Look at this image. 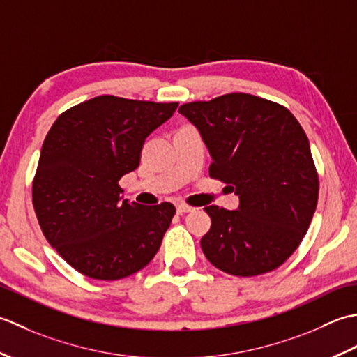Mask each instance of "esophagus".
I'll return each instance as SVG.
<instances>
[{
    "mask_svg": "<svg viewBox=\"0 0 357 357\" xmlns=\"http://www.w3.org/2000/svg\"><path fill=\"white\" fill-rule=\"evenodd\" d=\"M191 211H194V208L189 206V205H185V203H178V205H177V213H178V214L191 213Z\"/></svg>",
    "mask_w": 357,
    "mask_h": 357,
    "instance_id": "1",
    "label": "esophagus"
}]
</instances>
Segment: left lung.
Returning a JSON list of instances; mask_svg holds the SVG:
<instances>
[{
	"instance_id": "obj_1",
	"label": "left lung",
	"mask_w": 357,
	"mask_h": 357,
	"mask_svg": "<svg viewBox=\"0 0 357 357\" xmlns=\"http://www.w3.org/2000/svg\"><path fill=\"white\" fill-rule=\"evenodd\" d=\"M178 112L200 130L213 162L209 177L240 197L229 211L206 206L202 251L238 278L270 273L301 245L317 206L319 176L308 137L285 106L232 92L191 101Z\"/></svg>"
}]
</instances>
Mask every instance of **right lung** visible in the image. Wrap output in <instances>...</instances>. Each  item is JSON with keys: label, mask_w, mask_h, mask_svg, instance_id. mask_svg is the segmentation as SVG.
I'll list each match as a JSON object with an SVG mask.
<instances>
[{"label": "right lung", "mask_w": 357, "mask_h": 357, "mask_svg": "<svg viewBox=\"0 0 357 357\" xmlns=\"http://www.w3.org/2000/svg\"><path fill=\"white\" fill-rule=\"evenodd\" d=\"M178 106L100 96L60 114L43 142L32 203L43 234L87 278L117 280L154 259L176 208L120 200L152 130Z\"/></svg>", "instance_id": "1"}]
</instances>
